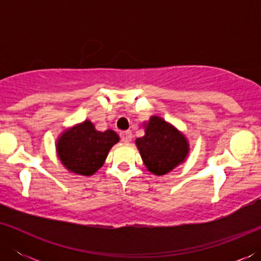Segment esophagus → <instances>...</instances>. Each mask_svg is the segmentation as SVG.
Returning a JSON list of instances; mask_svg holds the SVG:
<instances>
[{
    "label": "esophagus",
    "instance_id": "obj_1",
    "mask_svg": "<svg viewBox=\"0 0 261 261\" xmlns=\"http://www.w3.org/2000/svg\"><path fill=\"white\" fill-rule=\"evenodd\" d=\"M132 138H133V135H132L130 130H124L121 133V139H122L123 142H130Z\"/></svg>",
    "mask_w": 261,
    "mask_h": 261
}]
</instances>
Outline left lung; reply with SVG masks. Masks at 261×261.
<instances>
[{
    "mask_svg": "<svg viewBox=\"0 0 261 261\" xmlns=\"http://www.w3.org/2000/svg\"><path fill=\"white\" fill-rule=\"evenodd\" d=\"M142 126L145 135L138 138L135 145L149 172L164 176L187 160L190 144L183 132L156 115H152Z\"/></svg>",
    "mask_w": 261,
    "mask_h": 261,
    "instance_id": "obj_1",
    "label": "left lung"
}]
</instances>
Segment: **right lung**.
<instances>
[{
    "instance_id": "1",
    "label": "right lung",
    "mask_w": 261,
    "mask_h": 261,
    "mask_svg": "<svg viewBox=\"0 0 261 261\" xmlns=\"http://www.w3.org/2000/svg\"><path fill=\"white\" fill-rule=\"evenodd\" d=\"M119 141L120 137L116 132L97 130L95 123L85 120L59 134L56 152L69 172L89 177L101 169L109 151Z\"/></svg>"
}]
</instances>
